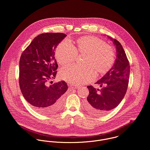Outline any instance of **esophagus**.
Returning a JSON list of instances; mask_svg holds the SVG:
<instances>
[{"label": "esophagus", "instance_id": "esophagus-1", "mask_svg": "<svg viewBox=\"0 0 150 150\" xmlns=\"http://www.w3.org/2000/svg\"><path fill=\"white\" fill-rule=\"evenodd\" d=\"M79 88V86H70V88L71 89H77Z\"/></svg>", "mask_w": 150, "mask_h": 150}]
</instances>
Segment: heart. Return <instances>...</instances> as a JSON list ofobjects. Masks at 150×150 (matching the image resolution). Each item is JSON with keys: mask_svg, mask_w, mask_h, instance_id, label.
Wrapping results in <instances>:
<instances>
[{"mask_svg": "<svg viewBox=\"0 0 150 150\" xmlns=\"http://www.w3.org/2000/svg\"><path fill=\"white\" fill-rule=\"evenodd\" d=\"M77 54H86V65H69L63 67L59 73L62 80L74 85L84 84L93 81L96 76L94 69L98 73L104 74L111 68L115 61L112 48L106 45L102 40L94 36L80 38L76 47L69 40H64L56 49L55 57L59 64L65 65L73 62Z\"/></svg>", "mask_w": 150, "mask_h": 150, "instance_id": "obj_1", "label": "heart"}]
</instances>
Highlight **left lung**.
Here are the masks:
<instances>
[{"instance_id": "8db88e82", "label": "left lung", "mask_w": 150, "mask_h": 150, "mask_svg": "<svg viewBox=\"0 0 150 150\" xmlns=\"http://www.w3.org/2000/svg\"><path fill=\"white\" fill-rule=\"evenodd\" d=\"M108 38L115 46V62L106 74L96 83L102 87L100 90L92 86H87L89 93L86 107L96 115H104L117 107L124 98L128 86L130 66L125 51L118 41L109 36Z\"/></svg>"}]
</instances>
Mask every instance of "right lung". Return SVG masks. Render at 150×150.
<instances>
[{"label": "right lung", "mask_w": 150, "mask_h": 150, "mask_svg": "<svg viewBox=\"0 0 150 150\" xmlns=\"http://www.w3.org/2000/svg\"><path fill=\"white\" fill-rule=\"evenodd\" d=\"M67 35L45 33L36 37L22 52L20 60L19 84L22 93L33 108L43 114L58 110L68 86L64 81L49 85L58 67L55 48Z\"/></svg>", "instance_id": "1"}]
</instances>
